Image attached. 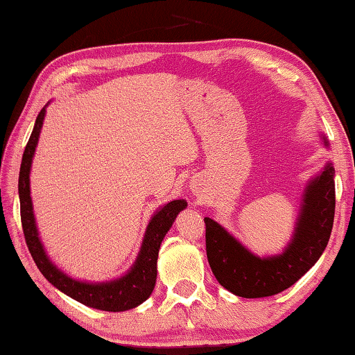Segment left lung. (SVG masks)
I'll use <instances>...</instances> for the list:
<instances>
[{"label": "left lung", "mask_w": 355, "mask_h": 355, "mask_svg": "<svg viewBox=\"0 0 355 355\" xmlns=\"http://www.w3.org/2000/svg\"><path fill=\"white\" fill-rule=\"evenodd\" d=\"M327 144V142H326ZM335 169L327 163L304 191L291 241L279 255L260 258L218 222L205 218L207 257L219 284L239 297H268L286 290L320 260L332 233Z\"/></svg>", "instance_id": "left-lung-1"}]
</instances>
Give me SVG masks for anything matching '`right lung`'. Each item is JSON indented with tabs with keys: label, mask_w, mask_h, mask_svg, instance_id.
<instances>
[{
	"label": "right lung",
	"mask_w": 355,
	"mask_h": 355,
	"mask_svg": "<svg viewBox=\"0 0 355 355\" xmlns=\"http://www.w3.org/2000/svg\"><path fill=\"white\" fill-rule=\"evenodd\" d=\"M45 107H42L35 119L31 137H29L25 153H23L19 175L21 227L29 254H31L34 263L37 264L39 271L44 274V277L59 291L67 294L78 302L105 311H125L135 309L152 294L156 282V261H158L161 241L169 232L177 214L184 209L188 203L183 199L172 200L153 214L147 225L146 235H144L139 255H137L133 268L123 277L111 282H100V284H89V282H80L69 277L61 269H58L45 254L44 245L39 239L37 227H35L31 189H29V172H31L33 156L35 147H37L42 125H44Z\"/></svg>",
	"instance_id": "add662e5"
}]
</instances>
